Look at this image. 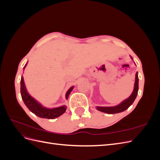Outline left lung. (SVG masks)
<instances>
[{
  "instance_id": "obj_1",
  "label": "left lung",
  "mask_w": 160,
  "mask_h": 160,
  "mask_svg": "<svg viewBox=\"0 0 160 160\" xmlns=\"http://www.w3.org/2000/svg\"><path fill=\"white\" fill-rule=\"evenodd\" d=\"M130 57L131 59L133 60L132 57L131 55H130ZM138 89H139V78H138V72H136V73H135V77L133 91L129 98L125 99V100L122 101V102L117 105L111 106V107H101V106H97L96 109H98L99 111H101V112L106 113L108 114H115V113L123 112V111L128 109L130 106L133 104L135 98H136V97L138 95Z\"/></svg>"
}]
</instances>
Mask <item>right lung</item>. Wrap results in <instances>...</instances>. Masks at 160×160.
I'll return each mask as SVG.
<instances>
[{"label":"right lung","instance_id":"right-lung-1","mask_svg":"<svg viewBox=\"0 0 160 160\" xmlns=\"http://www.w3.org/2000/svg\"><path fill=\"white\" fill-rule=\"evenodd\" d=\"M28 62L24 67L23 69L25 70L26 66L27 65ZM74 86H72L67 91L65 94V98L67 100L69 95L71 93L72 90L73 89ZM21 95L22 99L24 103L32 113H33L37 116L41 118L46 119H55L59 117L61 115L63 114L67 109L66 105H61L60 107L54 108H47L43 106L41 103L38 102L35 98L28 93L27 89L26 88L25 81H24L23 77H21Z\"/></svg>","mask_w":160,"mask_h":160}]
</instances>
